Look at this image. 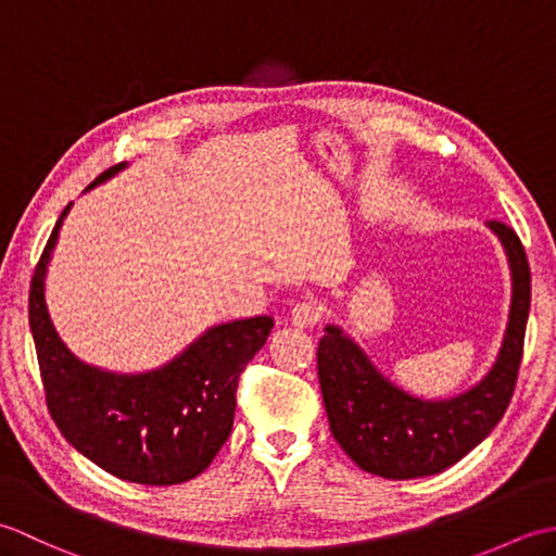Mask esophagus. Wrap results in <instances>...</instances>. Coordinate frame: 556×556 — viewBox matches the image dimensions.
Instances as JSON below:
<instances>
[{"label": "esophagus", "mask_w": 556, "mask_h": 556, "mask_svg": "<svg viewBox=\"0 0 556 556\" xmlns=\"http://www.w3.org/2000/svg\"><path fill=\"white\" fill-rule=\"evenodd\" d=\"M323 303L313 299H303L291 308V323L296 327H313L323 320Z\"/></svg>", "instance_id": "obj_1"}]
</instances>
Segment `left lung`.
<instances>
[{
	"label": "left lung",
	"mask_w": 556,
	"mask_h": 556,
	"mask_svg": "<svg viewBox=\"0 0 556 556\" xmlns=\"http://www.w3.org/2000/svg\"><path fill=\"white\" fill-rule=\"evenodd\" d=\"M511 267V311L497 363L485 380L446 401H422L401 392L358 344L329 325L317 346V377L339 446L368 470L389 480L442 473L494 430L514 396L523 358L530 311V267L511 227L492 219Z\"/></svg>",
	"instance_id": "obj_1"
}]
</instances>
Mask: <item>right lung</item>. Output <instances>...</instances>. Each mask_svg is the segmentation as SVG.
Wrapping results in <instances>:
<instances>
[{
	"mask_svg": "<svg viewBox=\"0 0 556 556\" xmlns=\"http://www.w3.org/2000/svg\"><path fill=\"white\" fill-rule=\"evenodd\" d=\"M122 167L114 164L96 184ZM68 210L71 203L47 239L28 296L47 408L68 444L108 473L138 485H179L203 473L229 440L239 377L275 320L257 315L212 327L179 358L143 375L80 363L59 339L45 305V271Z\"/></svg>",
	"mask_w": 556,
	"mask_h": 556,
	"instance_id": "right-lung-1",
	"label": "right lung"
}]
</instances>
